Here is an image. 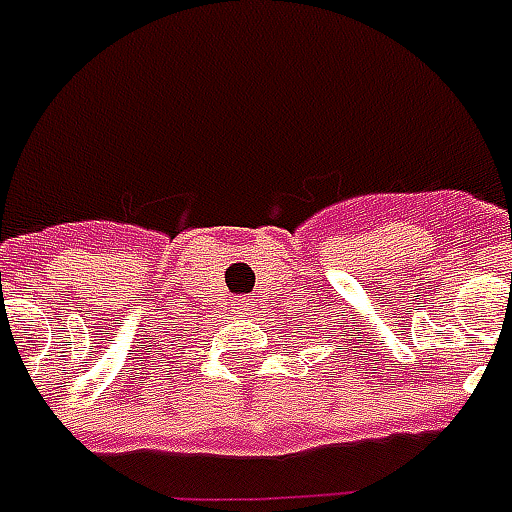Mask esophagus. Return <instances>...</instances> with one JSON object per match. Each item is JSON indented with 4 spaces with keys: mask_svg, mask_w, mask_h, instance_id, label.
<instances>
[{
    "mask_svg": "<svg viewBox=\"0 0 512 512\" xmlns=\"http://www.w3.org/2000/svg\"><path fill=\"white\" fill-rule=\"evenodd\" d=\"M249 311H252L249 297H239V303H236V313H241V316H249Z\"/></svg>",
    "mask_w": 512,
    "mask_h": 512,
    "instance_id": "34e87169",
    "label": "esophagus"
}]
</instances>
